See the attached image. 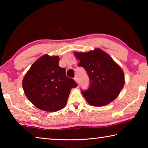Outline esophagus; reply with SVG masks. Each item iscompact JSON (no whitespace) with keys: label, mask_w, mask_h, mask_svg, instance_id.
Listing matches in <instances>:
<instances>
[{"label":"esophagus","mask_w":148,"mask_h":148,"mask_svg":"<svg viewBox=\"0 0 148 148\" xmlns=\"http://www.w3.org/2000/svg\"><path fill=\"white\" fill-rule=\"evenodd\" d=\"M74 80H75V81H76V82L77 84H78V77H77V76H75V77H74Z\"/></svg>","instance_id":"34e87169"}]
</instances>
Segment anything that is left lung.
I'll return each instance as SVG.
<instances>
[{"instance_id": "8db88e82", "label": "left lung", "mask_w": 148, "mask_h": 148, "mask_svg": "<svg viewBox=\"0 0 148 148\" xmlns=\"http://www.w3.org/2000/svg\"><path fill=\"white\" fill-rule=\"evenodd\" d=\"M79 66L86 71L89 86L82 93L89 104L102 106L118 96L125 84L122 69L112 57L100 49L87 53H75Z\"/></svg>"}]
</instances>
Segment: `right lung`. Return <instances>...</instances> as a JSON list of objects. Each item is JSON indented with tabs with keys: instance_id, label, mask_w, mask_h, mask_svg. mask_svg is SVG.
Returning <instances> with one entry per match:
<instances>
[{
	"instance_id": "obj_1",
	"label": "right lung",
	"mask_w": 148,
	"mask_h": 148,
	"mask_svg": "<svg viewBox=\"0 0 148 148\" xmlns=\"http://www.w3.org/2000/svg\"><path fill=\"white\" fill-rule=\"evenodd\" d=\"M58 56L41 57L32 65L23 79L26 97L38 108L57 112L66 104L72 88L77 84L59 66Z\"/></svg>"
}]
</instances>
